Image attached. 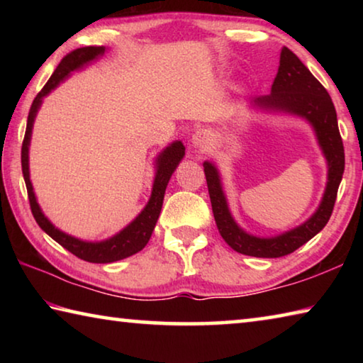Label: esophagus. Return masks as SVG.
<instances>
[{"label":"esophagus","instance_id":"esophagus-1","mask_svg":"<svg viewBox=\"0 0 363 363\" xmlns=\"http://www.w3.org/2000/svg\"><path fill=\"white\" fill-rule=\"evenodd\" d=\"M211 143H213V134L206 130L196 131L192 136L194 147H196V149H200V150H206L208 147L211 145Z\"/></svg>","mask_w":363,"mask_h":363}]
</instances>
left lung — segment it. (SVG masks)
<instances>
[{"label": "left lung", "mask_w": 363, "mask_h": 363, "mask_svg": "<svg viewBox=\"0 0 363 363\" xmlns=\"http://www.w3.org/2000/svg\"><path fill=\"white\" fill-rule=\"evenodd\" d=\"M255 104L262 108L280 110L306 118L314 126L318 144L328 162V182L318 210L296 229L272 238L253 237L235 224L227 208L218 169L211 163H203L214 220L224 242L237 253L247 256L280 257L303 247L327 225L333 213L337 187L344 173V147L337 130L336 110L330 94L301 62L296 54L286 46L281 48L280 65L272 83V93L257 97Z\"/></svg>", "instance_id": "1"}]
</instances>
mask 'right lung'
<instances>
[{
	"label": "right lung",
	"mask_w": 363,
	"mask_h": 363,
	"mask_svg": "<svg viewBox=\"0 0 363 363\" xmlns=\"http://www.w3.org/2000/svg\"><path fill=\"white\" fill-rule=\"evenodd\" d=\"M104 51H106V48L104 46H84V48L73 49L72 52L67 54V56L60 60L57 69L54 70L51 78L48 79V83L43 86V89L36 94L32 107H30L27 130H26V136H23L22 153H21L22 173L27 186L30 210H32V214L36 223H38V225L48 233L49 237L54 238L59 245H62L65 250H69L72 255H75L83 261L97 262V264H107V262L125 259V257L136 255L138 251H140L145 247L147 242L150 240L153 229H155L160 211H162L164 190H167L169 177L174 173V169L182 160L184 153H186V147L182 145L181 140L173 143L160 153L157 158V174H155V181H153V189H152L149 203H147L143 213H140L139 216L126 227V229H123L120 233H116L115 237L108 238V240L97 242V243L82 242L75 237H70L67 235V233L60 232L45 218V214L41 213L38 203H36L32 182H30V173H28V144H30V136H32V128H33L36 112H38V108L41 106L43 97L51 93V91L56 88V86L62 82L70 72L77 70L79 67L91 62V60L102 56Z\"/></svg>",
	"instance_id": "add662e5"
}]
</instances>
